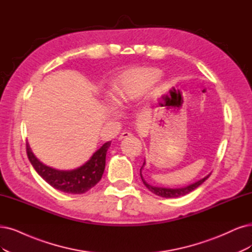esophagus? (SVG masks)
I'll return each mask as SVG.
<instances>
[{
    "label": "esophagus",
    "mask_w": 252,
    "mask_h": 252,
    "mask_svg": "<svg viewBox=\"0 0 252 252\" xmlns=\"http://www.w3.org/2000/svg\"><path fill=\"white\" fill-rule=\"evenodd\" d=\"M131 136H132V134H131V133H128V132H124V133H121V134H120V136H119V140H121V139L127 138V137H131Z\"/></svg>",
    "instance_id": "34e87169"
}]
</instances>
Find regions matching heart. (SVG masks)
Segmentation results:
<instances>
[{
	"mask_svg": "<svg viewBox=\"0 0 252 252\" xmlns=\"http://www.w3.org/2000/svg\"><path fill=\"white\" fill-rule=\"evenodd\" d=\"M161 70L156 67H138L123 72L113 89V98L120 107L141 98L161 78ZM161 87L157 89L160 93ZM112 108V113H115Z\"/></svg>",
	"mask_w": 252,
	"mask_h": 252,
	"instance_id": "obj_1",
	"label": "heart"
}]
</instances>
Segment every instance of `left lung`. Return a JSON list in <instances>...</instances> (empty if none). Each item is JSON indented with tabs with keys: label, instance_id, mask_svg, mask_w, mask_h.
Segmentation results:
<instances>
[{
	"label": "left lung",
	"instance_id": "1",
	"mask_svg": "<svg viewBox=\"0 0 252 252\" xmlns=\"http://www.w3.org/2000/svg\"><path fill=\"white\" fill-rule=\"evenodd\" d=\"M144 165H145V160H144V163H143V165H142V167H141V169H140V176H141V180H142L143 184L145 185V187H146L148 190H150L151 192H153L154 194L158 195V196L165 197V198H175V197L184 196V195L188 194V193L192 192L193 190L196 189L197 187H199V186H200L204 181L208 180V178L211 175V173H210V174L204 176L203 179H201V180H199V181H197V182H195V183H193V184H190V185H188V186H186V187H183V188H175V189H172V188L156 187V186H152V185H150L148 183H146V181L143 179V176H142V169H143Z\"/></svg>",
	"mask_w": 252,
	"mask_h": 252
}]
</instances>
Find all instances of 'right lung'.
I'll return each instance as SVG.
<instances>
[{"label": "right lung", "mask_w": 252, "mask_h": 252, "mask_svg": "<svg viewBox=\"0 0 252 252\" xmlns=\"http://www.w3.org/2000/svg\"><path fill=\"white\" fill-rule=\"evenodd\" d=\"M111 141L104 143L82 166L72 170H58L41 163L27 143V155L36 172L53 188L65 193H85L100 181L106 166V155Z\"/></svg>", "instance_id": "add662e5"}]
</instances>
